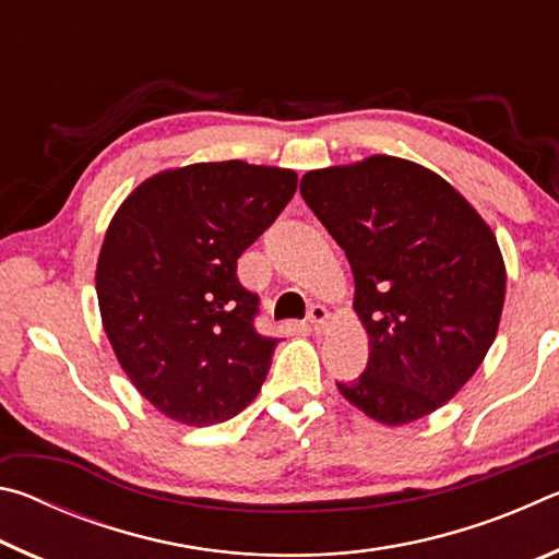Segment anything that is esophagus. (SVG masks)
<instances>
[{
	"instance_id": "esophagus-1",
	"label": "esophagus",
	"mask_w": 559,
	"mask_h": 559,
	"mask_svg": "<svg viewBox=\"0 0 559 559\" xmlns=\"http://www.w3.org/2000/svg\"><path fill=\"white\" fill-rule=\"evenodd\" d=\"M308 328L310 330H316V333H323V330L328 328V320H330V316H328V310L323 308V306H313L308 310Z\"/></svg>"
}]
</instances>
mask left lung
Returning a JSON list of instances; mask_svg holds the SVG:
<instances>
[{
  "mask_svg": "<svg viewBox=\"0 0 559 559\" xmlns=\"http://www.w3.org/2000/svg\"><path fill=\"white\" fill-rule=\"evenodd\" d=\"M300 194L345 251L367 370L340 394L402 427L456 396L493 345L506 302L496 234L459 189L412 159L310 169Z\"/></svg>",
  "mask_w": 559,
  "mask_h": 559,
  "instance_id": "1",
  "label": "left lung"
}]
</instances>
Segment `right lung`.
Instances as JSON below:
<instances>
[{
	"label": "right lung",
	"instance_id": "1",
	"mask_svg": "<svg viewBox=\"0 0 559 559\" xmlns=\"http://www.w3.org/2000/svg\"><path fill=\"white\" fill-rule=\"evenodd\" d=\"M298 175L243 159L163 169L118 206L103 239V330L145 400L187 427L243 412L278 340L253 330L259 298L236 261L296 194Z\"/></svg>",
	"mask_w": 559,
	"mask_h": 559
}]
</instances>
